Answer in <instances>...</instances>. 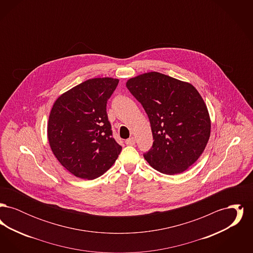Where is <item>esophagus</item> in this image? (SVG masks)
<instances>
[{
  "mask_svg": "<svg viewBox=\"0 0 253 253\" xmlns=\"http://www.w3.org/2000/svg\"><path fill=\"white\" fill-rule=\"evenodd\" d=\"M125 142H126V144L129 145V146H133L135 144V139H134V137H131V138H128Z\"/></svg>",
  "mask_w": 253,
  "mask_h": 253,
  "instance_id": "34e87169",
  "label": "esophagus"
}]
</instances>
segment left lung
I'll list each match as a JSON object with an SVG mask.
<instances>
[{
	"label": "left lung",
	"mask_w": 253,
	"mask_h": 253,
	"mask_svg": "<svg viewBox=\"0 0 253 253\" xmlns=\"http://www.w3.org/2000/svg\"><path fill=\"white\" fill-rule=\"evenodd\" d=\"M126 86L148 115L154 143L145 159L158 171L176 174L204 152L211 120L203 98L193 85L158 72L130 79Z\"/></svg>",
	"instance_id": "1"
}]
</instances>
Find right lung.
Returning a JSON list of instances; mask_svg holds the SVG:
<instances>
[{
	"label": "right lung",
	"instance_id": "1",
	"mask_svg": "<svg viewBox=\"0 0 253 253\" xmlns=\"http://www.w3.org/2000/svg\"><path fill=\"white\" fill-rule=\"evenodd\" d=\"M119 80L97 78L75 86L55 101L49 144L60 164L77 177L95 179L113 166L121 147L113 137L106 106Z\"/></svg>",
	"mask_w": 253,
	"mask_h": 253
}]
</instances>
